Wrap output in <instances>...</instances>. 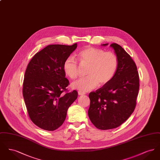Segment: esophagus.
I'll list each match as a JSON object with an SVG mask.
<instances>
[{
  "label": "esophagus",
  "instance_id": "esophagus-1",
  "mask_svg": "<svg viewBox=\"0 0 160 160\" xmlns=\"http://www.w3.org/2000/svg\"><path fill=\"white\" fill-rule=\"evenodd\" d=\"M78 95H85L86 94V93L85 92H84L82 91H79L78 92Z\"/></svg>",
  "mask_w": 160,
  "mask_h": 160
}]
</instances>
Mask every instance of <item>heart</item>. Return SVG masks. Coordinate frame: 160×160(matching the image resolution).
Listing matches in <instances>:
<instances>
[{
  "label": "heart",
  "instance_id": "1",
  "mask_svg": "<svg viewBox=\"0 0 160 160\" xmlns=\"http://www.w3.org/2000/svg\"><path fill=\"white\" fill-rule=\"evenodd\" d=\"M78 58L83 65L89 66L86 71L88 76L80 78L71 84L72 88L80 91L92 90L99 86L109 83L114 77L119 67V58L112 52H106L102 48L88 47L81 50ZM65 74L71 79L79 76V67L76 60L68 57L63 62Z\"/></svg>",
  "mask_w": 160,
  "mask_h": 160
}]
</instances>
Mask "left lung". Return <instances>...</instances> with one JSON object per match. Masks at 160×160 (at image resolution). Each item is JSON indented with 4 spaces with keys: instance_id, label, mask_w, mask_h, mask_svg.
<instances>
[{
    "instance_id": "obj_1",
    "label": "left lung",
    "mask_w": 160,
    "mask_h": 160,
    "mask_svg": "<svg viewBox=\"0 0 160 160\" xmlns=\"http://www.w3.org/2000/svg\"><path fill=\"white\" fill-rule=\"evenodd\" d=\"M110 46L119 58L118 71L109 83L89 95V119L102 130L117 128L128 119L136 108L140 86L134 61L119 44Z\"/></svg>"
}]
</instances>
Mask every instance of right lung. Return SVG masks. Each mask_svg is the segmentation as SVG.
Returning a JSON list of instances; mask_svg holds the SVG:
<instances>
[{"label":"right lung","mask_w":160,"mask_h":160,"mask_svg":"<svg viewBox=\"0 0 160 160\" xmlns=\"http://www.w3.org/2000/svg\"><path fill=\"white\" fill-rule=\"evenodd\" d=\"M77 46V43L47 46L35 54L28 65L23 98L31 121L41 129L54 131L60 127L69 107L78 97L75 90L68 92L69 82L63 68L64 61Z\"/></svg>","instance_id":"right-lung-1"}]
</instances>
